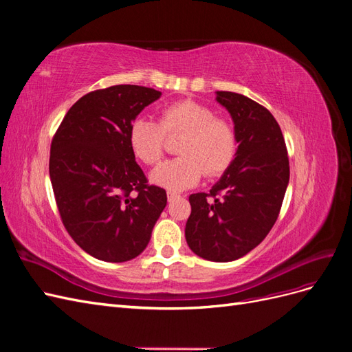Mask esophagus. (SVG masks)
Here are the masks:
<instances>
[{
    "instance_id": "34e87169",
    "label": "esophagus",
    "mask_w": 352,
    "mask_h": 352,
    "mask_svg": "<svg viewBox=\"0 0 352 352\" xmlns=\"http://www.w3.org/2000/svg\"><path fill=\"white\" fill-rule=\"evenodd\" d=\"M180 195H177L176 192H172V190H168V192H167V199L168 201H173V199H176V198H179Z\"/></svg>"
}]
</instances>
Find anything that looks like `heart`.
<instances>
[{"label": "heart", "instance_id": "obj_1", "mask_svg": "<svg viewBox=\"0 0 352 352\" xmlns=\"http://www.w3.org/2000/svg\"><path fill=\"white\" fill-rule=\"evenodd\" d=\"M167 136H184L177 146L180 157L167 160L151 172V182L170 190H184L225 172L236 154V132L233 124L208 105L185 100L168 104L160 122L136 117L129 127V144L142 163L157 164L164 155Z\"/></svg>", "mask_w": 352, "mask_h": 352}]
</instances>
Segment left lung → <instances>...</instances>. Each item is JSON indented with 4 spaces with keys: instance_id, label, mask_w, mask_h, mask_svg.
I'll return each mask as SVG.
<instances>
[{
    "instance_id": "obj_1",
    "label": "left lung",
    "mask_w": 352,
    "mask_h": 352,
    "mask_svg": "<svg viewBox=\"0 0 352 352\" xmlns=\"http://www.w3.org/2000/svg\"><path fill=\"white\" fill-rule=\"evenodd\" d=\"M216 100L232 116L238 150L210 194L189 197L185 238L201 258L226 263L257 247L278 220L289 158L280 126L267 109L229 91H217Z\"/></svg>"
}]
</instances>
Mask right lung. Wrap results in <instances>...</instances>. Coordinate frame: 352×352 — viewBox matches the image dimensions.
<instances>
[{
    "label": "right lung",
    "mask_w": 352,
    "mask_h": 352,
    "mask_svg": "<svg viewBox=\"0 0 352 352\" xmlns=\"http://www.w3.org/2000/svg\"><path fill=\"white\" fill-rule=\"evenodd\" d=\"M162 92L138 85L92 91L74 102L52 138L50 177L69 235L92 257H138L167 204L135 162L129 127Z\"/></svg>",
    "instance_id": "obj_1"
}]
</instances>
